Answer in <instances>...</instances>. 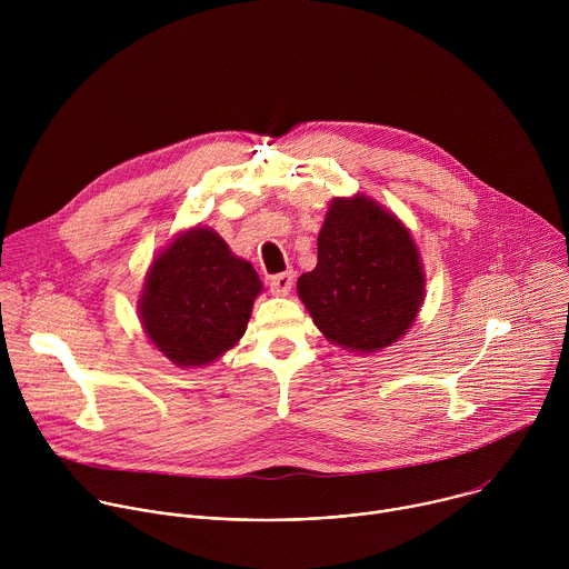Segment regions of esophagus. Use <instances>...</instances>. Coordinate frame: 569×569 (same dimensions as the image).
I'll return each mask as SVG.
<instances>
[{
  "instance_id": "obj_1",
  "label": "esophagus",
  "mask_w": 569,
  "mask_h": 569,
  "mask_svg": "<svg viewBox=\"0 0 569 569\" xmlns=\"http://www.w3.org/2000/svg\"><path fill=\"white\" fill-rule=\"evenodd\" d=\"M292 281H295L292 272L274 274V277H270V292L277 295V297H286L290 292V288H292Z\"/></svg>"
}]
</instances>
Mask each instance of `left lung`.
Segmentation results:
<instances>
[{
    "label": "left lung",
    "mask_w": 569,
    "mask_h": 569,
    "mask_svg": "<svg viewBox=\"0 0 569 569\" xmlns=\"http://www.w3.org/2000/svg\"><path fill=\"white\" fill-rule=\"evenodd\" d=\"M297 290L331 342L371 353L405 336L421 308L419 250L373 200H333L317 236V268Z\"/></svg>",
    "instance_id": "1"
}]
</instances>
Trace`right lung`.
Wrapping results in <instances>:
<instances>
[{
  "instance_id": "add662e5",
  "label": "right lung",
  "mask_w": 569,
  "mask_h": 569,
  "mask_svg": "<svg viewBox=\"0 0 569 569\" xmlns=\"http://www.w3.org/2000/svg\"><path fill=\"white\" fill-rule=\"evenodd\" d=\"M259 292L257 270L236 259L216 231L196 227L154 259L139 301L141 321L167 358L200 367L242 338Z\"/></svg>"
}]
</instances>
